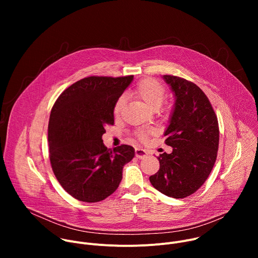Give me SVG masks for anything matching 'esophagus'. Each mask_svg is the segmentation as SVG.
Listing matches in <instances>:
<instances>
[{
  "instance_id": "esophagus-1",
  "label": "esophagus",
  "mask_w": 258,
  "mask_h": 258,
  "mask_svg": "<svg viewBox=\"0 0 258 258\" xmlns=\"http://www.w3.org/2000/svg\"><path fill=\"white\" fill-rule=\"evenodd\" d=\"M136 157L139 158V159H143L145 158L147 155H148V152H147L146 150L142 149V148H136Z\"/></svg>"
}]
</instances>
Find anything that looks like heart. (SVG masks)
<instances>
[{"label":"heart","mask_w":258,"mask_h":258,"mask_svg":"<svg viewBox=\"0 0 258 258\" xmlns=\"http://www.w3.org/2000/svg\"><path fill=\"white\" fill-rule=\"evenodd\" d=\"M132 94L134 95L135 98L141 100L147 107H149L152 110H157L162 105V102L164 100L165 90L161 83L157 80L152 78H147L137 84ZM124 104L125 99L123 97H119L113 107L114 115L120 114ZM152 134H154L153 130L140 131L137 133V137L141 141H146Z\"/></svg>","instance_id":"b5f03b06"}]
</instances>
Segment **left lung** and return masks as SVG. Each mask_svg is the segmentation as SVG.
<instances>
[{
  "label": "left lung",
  "instance_id": "left-lung-1",
  "mask_svg": "<svg viewBox=\"0 0 258 258\" xmlns=\"http://www.w3.org/2000/svg\"><path fill=\"white\" fill-rule=\"evenodd\" d=\"M163 80L175 99L164 133L172 152L159 155V170L149 178L162 194L180 199L195 193L212 170L219 143L218 121L197 85L174 76H163Z\"/></svg>",
  "mask_w": 258,
  "mask_h": 258
}]
</instances>
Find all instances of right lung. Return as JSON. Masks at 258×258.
Masks as SVG:
<instances>
[{
  "label": "right lung",
  "instance_id": "add662e5",
  "mask_svg": "<svg viewBox=\"0 0 258 258\" xmlns=\"http://www.w3.org/2000/svg\"><path fill=\"white\" fill-rule=\"evenodd\" d=\"M134 76L89 77L56 100L48 126L49 157L62 188L83 202H99L115 192L122 168L135 156L132 146L107 149L102 136L114 123L113 107Z\"/></svg>",
  "mask_w": 258,
  "mask_h": 258
}]
</instances>
